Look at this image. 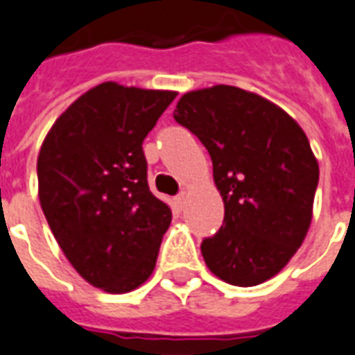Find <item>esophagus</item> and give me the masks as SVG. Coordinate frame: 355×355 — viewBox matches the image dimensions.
I'll use <instances>...</instances> for the list:
<instances>
[{"label": "esophagus", "instance_id": "obj_1", "mask_svg": "<svg viewBox=\"0 0 355 355\" xmlns=\"http://www.w3.org/2000/svg\"><path fill=\"white\" fill-rule=\"evenodd\" d=\"M175 200H178V204L183 207V206H185V202H187V193H185V191H181V193L178 194V198H175Z\"/></svg>", "mask_w": 355, "mask_h": 355}]
</instances>
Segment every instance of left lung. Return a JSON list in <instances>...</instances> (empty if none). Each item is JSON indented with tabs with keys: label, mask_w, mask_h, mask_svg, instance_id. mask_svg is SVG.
Wrapping results in <instances>:
<instances>
[{
	"label": "left lung",
	"mask_w": 355,
	"mask_h": 355,
	"mask_svg": "<svg viewBox=\"0 0 355 355\" xmlns=\"http://www.w3.org/2000/svg\"><path fill=\"white\" fill-rule=\"evenodd\" d=\"M174 119L206 146L225 223L202 241L211 273L234 286L275 277L307 236L318 162L305 132L257 93L213 86L185 93Z\"/></svg>",
	"instance_id": "1"
}]
</instances>
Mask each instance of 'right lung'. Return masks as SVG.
<instances>
[{"label": "right lung", "instance_id": "1", "mask_svg": "<svg viewBox=\"0 0 355 355\" xmlns=\"http://www.w3.org/2000/svg\"><path fill=\"white\" fill-rule=\"evenodd\" d=\"M175 92L105 82L61 114L39 151V200L63 254L110 294L153 273L170 207L149 191L142 142Z\"/></svg>", "mask_w": 355, "mask_h": 355}]
</instances>
